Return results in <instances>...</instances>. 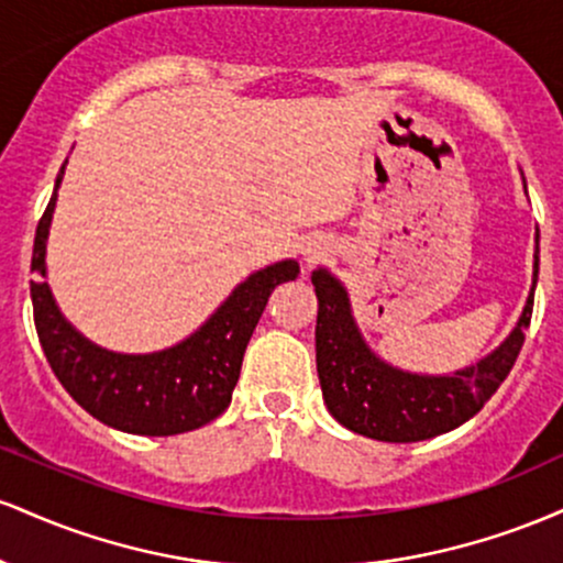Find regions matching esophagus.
Masks as SVG:
<instances>
[{
    "mask_svg": "<svg viewBox=\"0 0 563 563\" xmlns=\"http://www.w3.org/2000/svg\"><path fill=\"white\" fill-rule=\"evenodd\" d=\"M301 254H303V260H307V262H318V260H322V256L328 254V245L312 241V243L303 245Z\"/></svg>",
    "mask_w": 563,
    "mask_h": 563,
    "instance_id": "34e87169",
    "label": "esophagus"
}]
</instances>
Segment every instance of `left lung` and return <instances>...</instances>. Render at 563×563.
I'll list each match as a JSON object with an SVG mask.
<instances>
[{"label": "left lung", "mask_w": 563, "mask_h": 563, "mask_svg": "<svg viewBox=\"0 0 563 563\" xmlns=\"http://www.w3.org/2000/svg\"><path fill=\"white\" fill-rule=\"evenodd\" d=\"M538 254L540 245L534 249L532 294L508 339L476 365L450 376H418L376 357L354 322L346 288L328 269H314L312 286L320 303L314 328L318 376L335 421L378 442H421L474 418L508 378L525 344L540 269Z\"/></svg>", "instance_id": "obj_1"}]
</instances>
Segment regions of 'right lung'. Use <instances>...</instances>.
I'll use <instances>...</instances> for the list:
<instances>
[{
    "mask_svg": "<svg viewBox=\"0 0 563 563\" xmlns=\"http://www.w3.org/2000/svg\"><path fill=\"white\" fill-rule=\"evenodd\" d=\"M68 164V161H66ZM38 219L31 256V301L44 357L70 397L89 416L126 434L172 437L200 429L228 410L241 376L243 354L260 322L269 294L296 280L294 260L269 264L249 275L196 333L177 346L153 354H119L92 344L63 318L47 286V235L57 187Z\"/></svg>",
    "mask_w": 563,
    "mask_h": 563,
    "instance_id": "add662e5",
    "label": "right lung"
}]
</instances>
